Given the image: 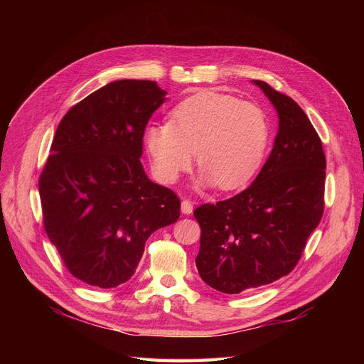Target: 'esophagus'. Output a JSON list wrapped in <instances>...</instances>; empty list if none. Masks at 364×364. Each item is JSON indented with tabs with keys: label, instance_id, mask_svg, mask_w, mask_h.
<instances>
[{
	"label": "esophagus",
	"instance_id": "34e87169",
	"mask_svg": "<svg viewBox=\"0 0 364 364\" xmlns=\"http://www.w3.org/2000/svg\"><path fill=\"white\" fill-rule=\"evenodd\" d=\"M181 211L185 215H190L193 213V202L191 200H182L181 203Z\"/></svg>",
	"mask_w": 364,
	"mask_h": 364
}]
</instances>
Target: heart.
<instances>
[{
	"label": "heart",
	"mask_w": 364,
	"mask_h": 364,
	"mask_svg": "<svg viewBox=\"0 0 364 364\" xmlns=\"http://www.w3.org/2000/svg\"><path fill=\"white\" fill-rule=\"evenodd\" d=\"M270 139V123L257 105L228 94L205 91L176 106L170 123L144 130L153 170L173 182L190 167L196 150L199 186L218 183L223 190L246 185L259 170Z\"/></svg>",
	"instance_id": "obj_1"
}]
</instances>
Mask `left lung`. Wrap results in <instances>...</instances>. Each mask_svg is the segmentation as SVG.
Masks as SVG:
<instances>
[{
  "label": "left lung",
  "instance_id": "8db88e82",
  "mask_svg": "<svg viewBox=\"0 0 364 364\" xmlns=\"http://www.w3.org/2000/svg\"><path fill=\"white\" fill-rule=\"evenodd\" d=\"M279 118L272 153L253 183L194 211L200 225L196 266L200 278L228 294L289 274L323 214L326 159L310 119L293 98L253 80Z\"/></svg>",
  "mask_w": 364,
  "mask_h": 364
}]
</instances>
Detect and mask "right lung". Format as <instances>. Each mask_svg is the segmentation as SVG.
Wrapping results in <instances>:
<instances>
[{"instance_id": "add662e5", "label": "right lung", "mask_w": 364, "mask_h": 364, "mask_svg": "<svg viewBox=\"0 0 364 364\" xmlns=\"http://www.w3.org/2000/svg\"><path fill=\"white\" fill-rule=\"evenodd\" d=\"M167 92L117 80L60 121L39 179L43 226L73 277L100 289L129 281L155 230L178 222L181 200L151 182L142 136Z\"/></svg>"}]
</instances>
